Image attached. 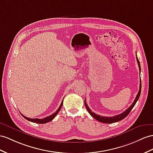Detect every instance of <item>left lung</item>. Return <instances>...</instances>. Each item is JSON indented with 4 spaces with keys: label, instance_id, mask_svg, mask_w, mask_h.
<instances>
[{
    "label": "left lung",
    "instance_id": "obj_1",
    "mask_svg": "<svg viewBox=\"0 0 153 153\" xmlns=\"http://www.w3.org/2000/svg\"><path fill=\"white\" fill-rule=\"evenodd\" d=\"M136 60L137 62H138V66H139V70L140 71H141V67H140V61L138 60V57H137V55H136ZM141 88H142V84H141V79H140V90H139V92L138 93V94H137L136 98L134 101V102L132 103V104L131 105L130 107H129L126 111H124L123 113H121L120 114L118 115H116L114 116L113 117H106V116H101L100 115H97L95 113H94L92 112V111L90 109V108L88 107V106L87 105V104L86 103V100H85V107L86 108H87V111L89 112V114H91L93 117H94V118L97 120L98 121H100L101 123H115L117 122V121H119L121 120L124 119L125 117H127L128 116V114L130 113V112L131 111V110L132 109V108L134 107V106L135 105V104L136 103L137 101L138 100L140 96V94H141Z\"/></svg>",
    "mask_w": 153,
    "mask_h": 153
}]
</instances>
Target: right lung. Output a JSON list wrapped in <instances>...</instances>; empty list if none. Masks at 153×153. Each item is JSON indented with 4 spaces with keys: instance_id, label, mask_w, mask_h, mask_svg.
<instances>
[{
    "instance_id": "add662e5",
    "label": "right lung",
    "mask_w": 153,
    "mask_h": 153,
    "mask_svg": "<svg viewBox=\"0 0 153 153\" xmlns=\"http://www.w3.org/2000/svg\"><path fill=\"white\" fill-rule=\"evenodd\" d=\"M64 99V98H63ZM62 103H63V100H62V102H61V105H60V106H59V108L57 109V110L56 111V112H54L53 114H52V115H50V116H48V117H44V118H42V119H39V118H34V119H33V118H29V117H26V116H23L22 114V116L25 117V119H26L27 120H28V121H32V122H33V123H40V124H43V123H48V122H49V121H52L55 117H56V116L57 114V113L59 112V111L61 110V108L62 107Z\"/></svg>"
}]
</instances>
